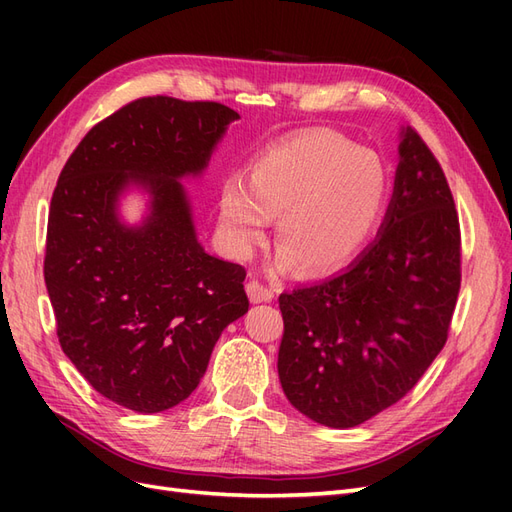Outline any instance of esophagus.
Instances as JSON below:
<instances>
[{
  "mask_svg": "<svg viewBox=\"0 0 512 512\" xmlns=\"http://www.w3.org/2000/svg\"><path fill=\"white\" fill-rule=\"evenodd\" d=\"M245 290H247V297H250L252 303H269L273 299V290L267 288L265 284H260L258 280L247 282Z\"/></svg>",
  "mask_w": 512,
  "mask_h": 512,
  "instance_id": "34e87169",
  "label": "esophagus"
}]
</instances>
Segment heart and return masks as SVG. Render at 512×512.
<instances>
[{"label":"heart","mask_w":512,"mask_h":512,"mask_svg":"<svg viewBox=\"0 0 512 512\" xmlns=\"http://www.w3.org/2000/svg\"><path fill=\"white\" fill-rule=\"evenodd\" d=\"M386 203L389 173L374 151L333 132H307L258 156L247 181H224L218 226L226 250L247 258L280 215L277 265L299 262L305 275H322L371 239Z\"/></svg>","instance_id":"b5f03b06"}]
</instances>
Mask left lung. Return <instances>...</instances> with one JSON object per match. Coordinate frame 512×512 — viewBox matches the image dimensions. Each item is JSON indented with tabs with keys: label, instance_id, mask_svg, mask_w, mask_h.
Instances as JSON below:
<instances>
[{
	"label": "left lung",
	"instance_id": "obj_1",
	"mask_svg": "<svg viewBox=\"0 0 512 512\" xmlns=\"http://www.w3.org/2000/svg\"><path fill=\"white\" fill-rule=\"evenodd\" d=\"M389 209L374 243L329 280L280 294L277 374L314 423L356 427L397 404L446 344L461 286L451 188L412 128L399 132Z\"/></svg>",
	"mask_w": 512,
	"mask_h": 512
}]
</instances>
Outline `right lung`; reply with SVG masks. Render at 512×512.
<instances>
[{
  "mask_svg": "<svg viewBox=\"0 0 512 512\" xmlns=\"http://www.w3.org/2000/svg\"><path fill=\"white\" fill-rule=\"evenodd\" d=\"M239 113L218 102L141 98L74 149L51 198L44 282L61 350L94 389L141 414L188 399L222 331L250 301L245 269L205 252L185 177H200ZM128 189L148 194L138 225Z\"/></svg>",
  "mask_w": 512,
  "mask_h": 512,
  "instance_id": "add662e5",
  "label": "right lung"
}]
</instances>
